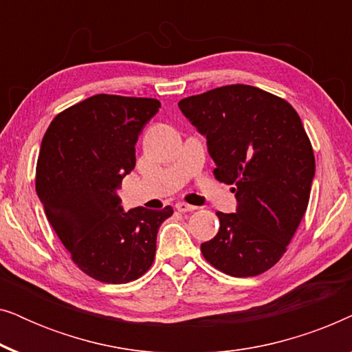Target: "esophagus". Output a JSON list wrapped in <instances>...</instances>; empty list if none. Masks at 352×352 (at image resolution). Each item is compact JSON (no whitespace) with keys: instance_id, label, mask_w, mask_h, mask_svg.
<instances>
[{"instance_id":"esophagus-1","label":"esophagus","mask_w":352,"mask_h":352,"mask_svg":"<svg viewBox=\"0 0 352 352\" xmlns=\"http://www.w3.org/2000/svg\"><path fill=\"white\" fill-rule=\"evenodd\" d=\"M175 206H176V210L179 211V213H187V211L197 210V206H192L189 204H186V201H177Z\"/></svg>"}]
</instances>
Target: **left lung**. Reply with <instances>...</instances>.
Here are the masks:
<instances>
[{"label": "left lung", "instance_id": "obj_1", "mask_svg": "<svg viewBox=\"0 0 352 352\" xmlns=\"http://www.w3.org/2000/svg\"><path fill=\"white\" fill-rule=\"evenodd\" d=\"M206 136L214 177L232 184L237 213H221L219 232L201 243L211 266L254 277L280 261L309 204L314 151L285 99L250 85H228L179 100Z\"/></svg>", "mask_w": 352, "mask_h": 352}]
</instances>
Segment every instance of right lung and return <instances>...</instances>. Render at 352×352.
<instances>
[{"label":"right lung","mask_w":352,"mask_h":352,"mask_svg":"<svg viewBox=\"0 0 352 352\" xmlns=\"http://www.w3.org/2000/svg\"><path fill=\"white\" fill-rule=\"evenodd\" d=\"M158 109L157 99L96 94L56 115L43 138L36 194L72 261L99 282L144 276L155 259L158 228L173 214L171 206L124 213L117 195Z\"/></svg>","instance_id":"add662e5"}]
</instances>
